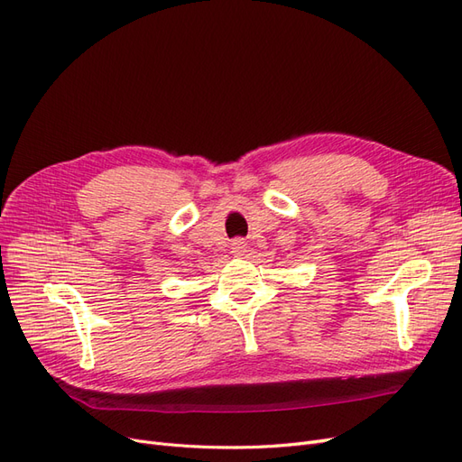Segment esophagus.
Segmentation results:
<instances>
[{
    "label": "esophagus",
    "mask_w": 462,
    "mask_h": 462,
    "mask_svg": "<svg viewBox=\"0 0 462 462\" xmlns=\"http://www.w3.org/2000/svg\"><path fill=\"white\" fill-rule=\"evenodd\" d=\"M246 248H248V245H246V241H243V239H235V241L231 243V253H233L235 256H245V254H246Z\"/></svg>",
    "instance_id": "esophagus-1"
}]
</instances>
